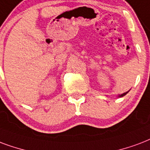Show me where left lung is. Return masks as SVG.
Masks as SVG:
<instances>
[{"mask_svg":"<svg viewBox=\"0 0 150 150\" xmlns=\"http://www.w3.org/2000/svg\"><path fill=\"white\" fill-rule=\"evenodd\" d=\"M128 92H129V90L127 91V92H126V93H122V94H120V95H118L117 96V98H122V97H123V96H125L127 93H128Z\"/></svg>","mask_w":150,"mask_h":150,"instance_id":"1","label":"left lung"}]
</instances>
